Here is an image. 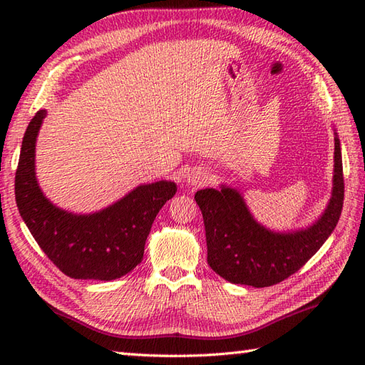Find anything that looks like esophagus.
Returning <instances> with one entry per match:
<instances>
[{"mask_svg": "<svg viewBox=\"0 0 365 365\" xmlns=\"http://www.w3.org/2000/svg\"><path fill=\"white\" fill-rule=\"evenodd\" d=\"M207 173L202 169H191L187 174V183L191 185V187H197V185H202L207 182Z\"/></svg>", "mask_w": 365, "mask_h": 365, "instance_id": "1", "label": "esophagus"}]
</instances>
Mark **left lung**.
Listing matches in <instances>:
<instances>
[{"label":"left lung","mask_w":365,"mask_h":365,"mask_svg":"<svg viewBox=\"0 0 365 365\" xmlns=\"http://www.w3.org/2000/svg\"><path fill=\"white\" fill-rule=\"evenodd\" d=\"M202 212L207 262L232 284L269 287L298 271L336 229L344 205V168L340 139L334 130V175L331 199L311 226L276 232L255 221L237 188L221 185L195 195Z\"/></svg>","instance_id":"1"}]
</instances>
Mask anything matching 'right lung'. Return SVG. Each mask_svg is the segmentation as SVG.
Here are the masks:
<instances>
[{"label":"right lung","mask_w":365,"mask_h":365,"mask_svg":"<svg viewBox=\"0 0 365 365\" xmlns=\"http://www.w3.org/2000/svg\"><path fill=\"white\" fill-rule=\"evenodd\" d=\"M46 111H37L25 131L15 174V200L31 235L54 265L73 279L113 281L130 273L144 255L145 240L177 185H139L94 213H72L46 199L36 177V141Z\"/></svg>","instance_id":"obj_1"}]
</instances>
